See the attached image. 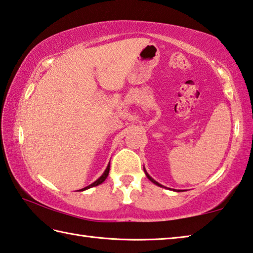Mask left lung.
<instances>
[{"instance_id":"8db88e82","label":"left lung","mask_w":253,"mask_h":253,"mask_svg":"<svg viewBox=\"0 0 253 253\" xmlns=\"http://www.w3.org/2000/svg\"><path fill=\"white\" fill-rule=\"evenodd\" d=\"M144 172H145V174H147V176H148V179H149L150 181H151V182H153L154 184H157V185H159V187H162V185H161L160 183H158V182H157V181H154V180H153V179L151 178V176H150V175H149V174L147 173V171H145V169H144Z\"/></svg>"}]
</instances>
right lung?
<instances>
[{
  "label": "right lung",
  "instance_id": "add662e5",
  "mask_svg": "<svg viewBox=\"0 0 253 253\" xmlns=\"http://www.w3.org/2000/svg\"><path fill=\"white\" fill-rule=\"evenodd\" d=\"M109 172H110V163H109V166H108V168H106L105 169V171H104V173L102 174L99 179H97L95 182H93L92 184H90V185H87V187H85V188H83V189H81L80 190V191H84V190H86V189H88V188H92V187H96V185H99V184H101L102 182H103V181L108 178V175H109Z\"/></svg>",
  "mask_w": 253,
  "mask_h": 253
}]
</instances>
